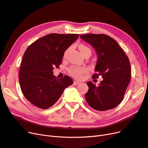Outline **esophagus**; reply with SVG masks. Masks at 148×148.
<instances>
[{
  "label": "esophagus",
  "instance_id": "esophagus-1",
  "mask_svg": "<svg viewBox=\"0 0 148 148\" xmlns=\"http://www.w3.org/2000/svg\"><path fill=\"white\" fill-rule=\"evenodd\" d=\"M80 84V83L79 82H78V81H74V83H73V84H74V85H77Z\"/></svg>",
  "mask_w": 148,
  "mask_h": 148
}]
</instances>
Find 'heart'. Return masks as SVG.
<instances>
[{
    "label": "heart",
    "mask_w": 148,
    "mask_h": 148,
    "mask_svg": "<svg viewBox=\"0 0 148 148\" xmlns=\"http://www.w3.org/2000/svg\"><path fill=\"white\" fill-rule=\"evenodd\" d=\"M78 47L82 54H83L87 51H90L89 47L86 46L84 45H82V44L79 45ZM87 71H88V70H87L86 68H79L77 66H73L69 69V74L75 78L78 79H80L82 77L83 75L87 73Z\"/></svg>",
    "instance_id": "1"
}]
</instances>
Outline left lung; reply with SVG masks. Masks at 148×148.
Wrapping results in <instances>:
<instances>
[{
    "label": "left lung",
    "instance_id": "1",
    "mask_svg": "<svg viewBox=\"0 0 148 148\" xmlns=\"http://www.w3.org/2000/svg\"><path fill=\"white\" fill-rule=\"evenodd\" d=\"M82 39L94 47L97 60L92 78L102 76L97 86L88 82L85 99L88 105L98 111L115 108L122 102L131 79L129 60L123 49L113 38L105 34L81 35Z\"/></svg>",
    "mask_w": 148,
    "mask_h": 148
}]
</instances>
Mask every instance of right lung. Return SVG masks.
I'll return each instance as SVG.
<instances>
[{
  "mask_svg": "<svg viewBox=\"0 0 148 148\" xmlns=\"http://www.w3.org/2000/svg\"><path fill=\"white\" fill-rule=\"evenodd\" d=\"M79 34H51L27 47L19 69V84L26 99L41 109L52 107L63 91L73 84L68 75L58 79L55 67L62 63L64 52L77 39Z\"/></svg>",
  "mask_w": 148,
  "mask_h": 148,
  "instance_id": "right-lung-1",
  "label": "right lung"
}]
</instances>
